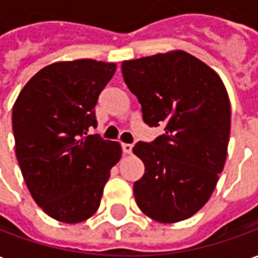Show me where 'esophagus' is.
<instances>
[{
  "instance_id": "esophagus-1",
  "label": "esophagus",
  "mask_w": 258,
  "mask_h": 258,
  "mask_svg": "<svg viewBox=\"0 0 258 258\" xmlns=\"http://www.w3.org/2000/svg\"><path fill=\"white\" fill-rule=\"evenodd\" d=\"M121 148H123V152L125 155H130V153L133 152V145H131V144H123Z\"/></svg>"
}]
</instances>
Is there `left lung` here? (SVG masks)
Masks as SVG:
<instances>
[{
	"label": "left lung",
	"mask_w": 258,
	"mask_h": 258,
	"mask_svg": "<svg viewBox=\"0 0 258 258\" xmlns=\"http://www.w3.org/2000/svg\"><path fill=\"white\" fill-rule=\"evenodd\" d=\"M149 127L164 134L133 148L145 164L134 196L142 213L164 224L186 220L210 199L227 159L231 105L218 74L184 51L121 63Z\"/></svg>",
	"instance_id": "8db88e82"
}]
</instances>
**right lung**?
<instances>
[{
	"mask_svg": "<svg viewBox=\"0 0 258 258\" xmlns=\"http://www.w3.org/2000/svg\"><path fill=\"white\" fill-rule=\"evenodd\" d=\"M116 64L79 59L41 69L20 91L12 110L16 157L33 199L66 224L88 220L99 207L118 142L98 134L95 105Z\"/></svg>",
	"mask_w": 258,
	"mask_h": 258,
	"instance_id": "add662e5",
	"label": "right lung"
}]
</instances>
